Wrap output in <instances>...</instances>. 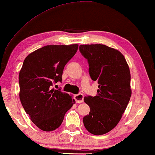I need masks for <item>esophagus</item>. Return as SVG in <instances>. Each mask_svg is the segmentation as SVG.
I'll return each instance as SVG.
<instances>
[{
    "mask_svg": "<svg viewBox=\"0 0 155 155\" xmlns=\"http://www.w3.org/2000/svg\"><path fill=\"white\" fill-rule=\"evenodd\" d=\"M74 99L77 103H82L84 101V95L81 93H79V94L74 95Z\"/></svg>",
    "mask_w": 155,
    "mask_h": 155,
    "instance_id": "obj_1",
    "label": "esophagus"
}]
</instances>
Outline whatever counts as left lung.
<instances>
[{"label":"left lung","instance_id":"8db88e82","mask_svg":"<svg viewBox=\"0 0 155 155\" xmlns=\"http://www.w3.org/2000/svg\"><path fill=\"white\" fill-rule=\"evenodd\" d=\"M79 50L88 61L91 79L99 84L97 95L84 97L90 111L83 118L84 126L93 135L105 134L118 124L130 101V70L123 54L113 48L87 44Z\"/></svg>","mask_w":155,"mask_h":155}]
</instances>
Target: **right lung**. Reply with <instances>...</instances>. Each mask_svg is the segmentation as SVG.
Segmentation results:
<instances>
[{
    "instance_id": "obj_1",
    "label": "right lung",
    "mask_w": 155,
    "mask_h": 155,
    "mask_svg": "<svg viewBox=\"0 0 155 155\" xmlns=\"http://www.w3.org/2000/svg\"><path fill=\"white\" fill-rule=\"evenodd\" d=\"M78 44L47 45L25 59L19 74L20 99L31 121L44 131L56 130L75 104L71 95L52 86L62 81L63 69Z\"/></svg>"
}]
</instances>
